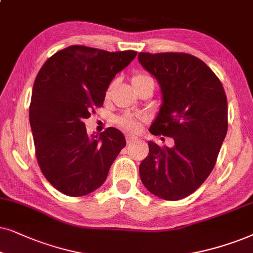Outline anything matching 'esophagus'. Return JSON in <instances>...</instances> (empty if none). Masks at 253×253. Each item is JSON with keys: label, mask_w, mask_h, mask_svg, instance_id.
I'll return each instance as SVG.
<instances>
[{"label": "esophagus", "mask_w": 253, "mask_h": 253, "mask_svg": "<svg viewBox=\"0 0 253 253\" xmlns=\"http://www.w3.org/2000/svg\"><path fill=\"white\" fill-rule=\"evenodd\" d=\"M135 140H136V136L130 135V134H127V135H126V142L127 143L133 142V141H135Z\"/></svg>", "instance_id": "esophagus-1"}]
</instances>
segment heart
<instances>
[{
	"mask_svg": "<svg viewBox=\"0 0 253 253\" xmlns=\"http://www.w3.org/2000/svg\"><path fill=\"white\" fill-rule=\"evenodd\" d=\"M146 81H151V79L143 73H136V74H134L132 77L133 86L137 85V84L146 82ZM116 84H117V80H114L110 83V85L107 86L106 92H105L106 97L111 96V93H112L114 87H116ZM143 119L144 118H142V117H135V116H132V114H125V116L117 118V124L119 125L121 128L129 130V132H137V130L140 129L141 120H143Z\"/></svg>",
	"mask_w": 253,
	"mask_h": 253,
	"instance_id": "obj_1",
	"label": "heart"
}]
</instances>
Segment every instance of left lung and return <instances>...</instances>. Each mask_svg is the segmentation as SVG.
Masks as SVG:
<instances>
[{"instance_id": "left-lung-1", "label": "left lung", "mask_w": 253, "mask_h": 253, "mask_svg": "<svg viewBox=\"0 0 253 253\" xmlns=\"http://www.w3.org/2000/svg\"><path fill=\"white\" fill-rule=\"evenodd\" d=\"M137 59L162 91L150 133L174 142L172 148L148 142L141 181L161 199L180 200L200 187L216 163L228 130L227 96L213 70L191 54L141 52Z\"/></svg>"}]
</instances>
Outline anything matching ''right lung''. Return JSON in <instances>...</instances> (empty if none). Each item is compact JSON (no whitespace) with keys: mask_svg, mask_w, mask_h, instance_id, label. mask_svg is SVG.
Instances as JSON below:
<instances>
[{"mask_svg":"<svg viewBox=\"0 0 253 253\" xmlns=\"http://www.w3.org/2000/svg\"><path fill=\"white\" fill-rule=\"evenodd\" d=\"M135 56L134 50L74 45L56 52L39 70L30 125L40 170L61 193L82 197L102 186L126 146L124 134L113 127L89 137L84 120L103 106L111 81Z\"/></svg>","mask_w":253,"mask_h":253,"instance_id":"right-lung-1","label":"right lung"}]
</instances>
